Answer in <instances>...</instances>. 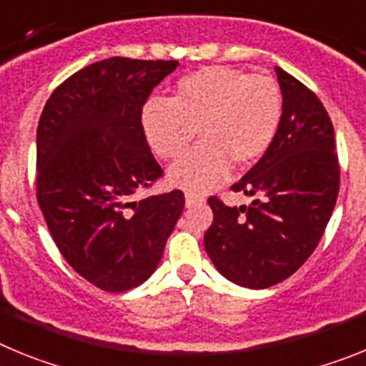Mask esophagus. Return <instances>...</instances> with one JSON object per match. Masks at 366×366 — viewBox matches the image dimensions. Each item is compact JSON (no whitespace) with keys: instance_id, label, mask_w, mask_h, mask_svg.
Instances as JSON below:
<instances>
[{"instance_id":"34e87169","label":"esophagus","mask_w":366,"mask_h":366,"mask_svg":"<svg viewBox=\"0 0 366 366\" xmlns=\"http://www.w3.org/2000/svg\"><path fill=\"white\" fill-rule=\"evenodd\" d=\"M202 202H203V196H199V194H196V192H187L185 194L187 207H192V205H196V203H202Z\"/></svg>"}]
</instances>
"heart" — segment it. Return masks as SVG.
Wrapping results in <instances>:
<instances>
[{
  "instance_id": "b5f03b06",
  "label": "heart",
  "mask_w": 366,
  "mask_h": 366,
  "mask_svg": "<svg viewBox=\"0 0 366 366\" xmlns=\"http://www.w3.org/2000/svg\"><path fill=\"white\" fill-rule=\"evenodd\" d=\"M282 119V93L273 76L232 66H207L181 76L170 100L152 99L141 113L147 143L161 159L176 161L198 132L202 144L170 168V181L205 190L247 168L273 144Z\"/></svg>"
}]
</instances>
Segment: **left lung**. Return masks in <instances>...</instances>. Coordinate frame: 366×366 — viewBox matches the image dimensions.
Returning a JSON list of instances; mask_svg holds the SVG:
<instances>
[{
    "instance_id": "left-lung-1",
    "label": "left lung",
    "mask_w": 366,
    "mask_h": 366,
    "mask_svg": "<svg viewBox=\"0 0 366 366\" xmlns=\"http://www.w3.org/2000/svg\"><path fill=\"white\" fill-rule=\"evenodd\" d=\"M282 119L273 144L234 192L257 196L227 207L209 198L212 225L203 244L216 269L238 286L264 290L292 277L321 242L341 181L334 124L319 97L274 67Z\"/></svg>"
}]
</instances>
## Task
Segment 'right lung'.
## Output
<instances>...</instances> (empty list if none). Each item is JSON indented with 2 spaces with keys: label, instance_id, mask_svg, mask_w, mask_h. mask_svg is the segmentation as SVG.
Returning a JSON list of instances; mask_svg holds the SVG:
<instances>
[{
  "label": "right lung",
  "instance_id": "obj_1",
  "mask_svg": "<svg viewBox=\"0 0 366 366\" xmlns=\"http://www.w3.org/2000/svg\"><path fill=\"white\" fill-rule=\"evenodd\" d=\"M176 67L100 60L64 80L38 122V205L67 264L102 292H128L154 273L185 207L177 189L134 202L163 177L141 113Z\"/></svg>",
  "mask_w": 366,
  "mask_h": 366
}]
</instances>
